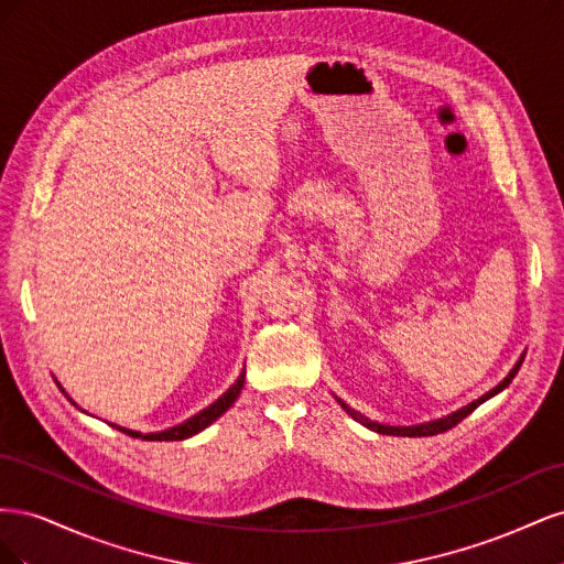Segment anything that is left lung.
<instances>
[{"label": "left lung", "instance_id": "8db88e82", "mask_svg": "<svg viewBox=\"0 0 564 564\" xmlns=\"http://www.w3.org/2000/svg\"><path fill=\"white\" fill-rule=\"evenodd\" d=\"M522 360H524V355H520V360L516 362V367L508 371V377L499 383V386H494L489 392H485L482 398H477V400H473L470 404H466V406H460V409H456V412H452V414H447V416H442V419H433V421H425V423H416V425H388V423H379V421H371V419H367L365 414H360L357 412V409H352V406H348L344 400L340 398H336V402L346 409L348 412V416H352L357 423H362L365 429H369V431H373V433H381V435H400V437H429V435H437V433H445V431H449V429H454V425L458 423V421H464L473 409H477L480 406L482 402H487L489 398H494V395H499V392L503 390V388H508V383L516 379V373H518V369H520V365H522Z\"/></svg>", "mask_w": 564, "mask_h": 564}]
</instances>
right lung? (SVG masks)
<instances>
[{
	"instance_id": "right-lung-1",
	"label": "right lung",
	"mask_w": 564,
	"mask_h": 564,
	"mask_svg": "<svg viewBox=\"0 0 564 564\" xmlns=\"http://www.w3.org/2000/svg\"><path fill=\"white\" fill-rule=\"evenodd\" d=\"M245 369H242V373L240 377H237V381L224 392V395H220L216 402H212L209 406H204L202 412H197L195 416H191V419H185L183 423H178V425H174V429H166V431H160V433H141V431H131V429H122V425H115V423H110L112 429H117V431H122V433H127V435H131V437H141V440H158V442H169V440H187V437H193V435H197V433H202L204 429H207V425H212L218 416H224L228 409L232 406V402L237 400V395H240L242 392V388H245ZM75 404V402H73Z\"/></svg>"
}]
</instances>
